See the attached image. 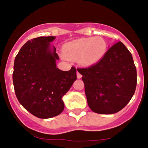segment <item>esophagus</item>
Returning a JSON list of instances; mask_svg holds the SVG:
<instances>
[{"mask_svg": "<svg viewBox=\"0 0 148 148\" xmlns=\"http://www.w3.org/2000/svg\"><path fill=\"white\" fill-rule=\"evenodd\" d=\"M81 77H82V75H81V74L80 73L78 72V71H77V78H81Z\"/></svg>", "mask_w": 148, "mask_h": 148, "instance_id": "esophagus-1", "label": "esophagus"}]
</instances>
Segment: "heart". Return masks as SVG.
Here are the masks:
<instances>
[{
  "label": "heart",
  "mask_w": 148,
  "mask_h": 148,
  "mask_svg": "<svg viewBox=\"0 0 148 148\" xmlns=\"http://www.w3.org/2000/svg\"><path fill=\"white\" fill-rule=\"evenodd\" d=\"M107 50V44L103 38L86 37L73 40L63 46L65 57L71 59H79L83 65L96 63L103 58Z\"/></svg>",
  "instance_id": "b5f03b06"
}]
</instances>
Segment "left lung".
Listing matches in <instances>:
<instances>
[{"instance_id": "left-lung-1", "label": "left lung", "mask_w": 148, "mask_h": 148, "mask_svg": "<svg viewBox=\"0 0 148 148\" xmlns=\"http://www.w3.org/2000/svg\"><path fill=\"white\" fill-rule=\"evenodd\" d=\"M77 70L82 75L88 104L95 113L119 112L135 91L137 70L132 54L121 42L111 47L97 63Z\"/></svg>"}]
</instances>
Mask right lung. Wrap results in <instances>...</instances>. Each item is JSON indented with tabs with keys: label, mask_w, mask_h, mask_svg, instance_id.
I'll list each match as a JSON object with an SVG mask.
<instances>
[{
	"label": "right lung",
	"mask_w": 148,
	"mask_h": 148,
	"mask_svg": "<svg viewBox=\"0 0 148 148\" xmlns=\"http://www.w3.org/2000/svg\"><path fill=\"white\" fill-rule=\"evenodd\" d=\"M55 36H39L26 42L14 60L13 83L16 96L25 109L40 119L54 117L63 111L62 96L77 79L76 69H58L59 60L50 42Z\"/></svg>",
	"instance_id": "add662e5"
}]
</instances>
